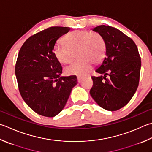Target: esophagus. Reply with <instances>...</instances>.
<instances>
[{
  "label": "esophagus",
  "mask_w": 152,
  "mask_h": 152,
  "mask_svg": "<svg viewBox=\"0 0 152 152\" xmlns=\"http://www.w3.org/2000/svg\"><path fill=\"white\" fill-rule=\"evenodd\" d=\"M83 79V77H77V81H78L79 83L81 82V81H82Z\"/></svg>",
  "instance_id": "obj_1"
}]
</instances>
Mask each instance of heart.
<instances>
[{
    "label": "heart",
    "instance_id": "b5f03b06",
    "mask_svg": "<svg viewBox=\"0 0 152 152\" xmlns=\"http://www.w3.org/2000/svg\"><path fill=\"white\" fill-rule=\"evenodd\" d=\"M65 44L57 42L53 48L54 56L58 61L68 64L75 58L78 60L65 69L68 75L83 77L90 72L92 64H98L104 59L107 44L101 34L89 30H77L64 38Z\"/></svg>",
    "mask_w": 152,
    "mask_h": 152
}]
</instances>
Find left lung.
I'll return each mask as SVG.
<instances>
[{
	"instance_id": "obj_1",
	"label": "left lung",
	"mask_w": 152,
	"mask_h": 152,
	"mask_svg": "<svg viewBox=\"0 0 152 152\" xmlns=\"http://www.w3.org/2000/svg\"><path fill=\"white\" fill-rule=\"evenodd\" d=\"M93 30L103 36L107 50L106 58L95 70L101 75L92 77L90 94L100 107L115 111L127 104L136 93L141 58L135 43L121 31L105 25Z\"/></svg>"
}]
</instances>
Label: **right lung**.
I'll list each match as a JSON object with an SVG mask.
<instances>
[{"instance_id":"1","label":"right lung","mask_w":152,"mask_h":152,"mask_svg":"<svg viewBox=\"0 0 152 152\" xmlns=\"http://www.w3.org/2000/svg\"><path fill=\"white\" fill-rule=\"evenodd\" d=\"M70 29L48 28L30 37L19 51L15 67L19 91L28 107L42 116L58 114L77 84L75 76L61 77V65L53 52L56 41Z\"/></svg>"}]
</instances>
